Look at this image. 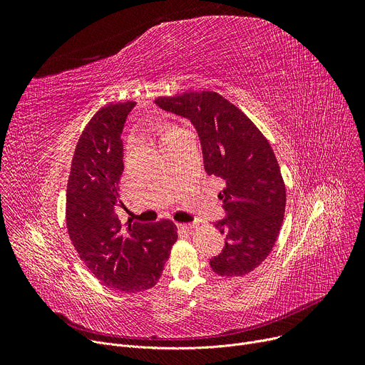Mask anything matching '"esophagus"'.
<instances>
[{
	"instance_id": "esophagus-1",
	"label": "esophagus",
	"mask_w": 365,
	"mask_h": 365,
	"mask_svg": "<svg viewBox=\"0 0 365 365\" xmlns=\"http://www.w3.org/2000/svg\"><path fill=\"white\" fill-rule=\"evenodd\" d=\"M198 226V223H183V225H180V227L182 229H186V231H192V229H195Z\"/></svg>"
}]
</instances>
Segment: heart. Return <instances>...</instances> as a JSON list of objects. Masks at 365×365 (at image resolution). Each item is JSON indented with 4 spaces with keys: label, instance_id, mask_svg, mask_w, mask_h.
<instances>
[{
    "label": "heart",
    "instance_id": "obj_1",
    "mask_svg": "<svg viewBox=\"0 0 365 365\" xmlns=\"http://www.w3.org/2000/svg\"><path fill=\"white\" fill-rule=\"evenodd\" d=\"M176 127H171V125H167V127H163L161 128V134H160V138H161V140L164 139V138H167L168 136V134L173 131V130H175Z\"/></svg>",
    "mask_w": 365,
    "mask_h": 365
}]
</instances>
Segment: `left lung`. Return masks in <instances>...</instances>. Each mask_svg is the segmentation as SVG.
Here are the masks:
<instances>
[{
    "label": "left lung",
    "mask_w": 365,
    "mask_h": 365,
    "mask_svg": "<svg viewBox=\"0 0 365 365\" xmlns=\"http://www.w3.org/2000/svg\"><path fill=\"white\" fill-rule=\"evenodd\" d=\"M155 103L192 121L207 175L225 183L219 198L227 217L215 225L226 235L225 248L210 266L220 277L253 272L271 255L285 212V185L269 142L216 91H187Z\"/></svg>",
    "instance_id": "obj_1"
}]
</instances>
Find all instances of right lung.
<instances>
[{
    "mask_svg": "<svg viewBox=\"0 0 365 365\" xmlns=\"http://www.w3.org/2000/svg\"><path fill=\"white\" fill-rule=\"evenodd\" d=\"M136 102L93 115L75 146L66 187L69 238L87 269L109 289L139 293L161 278L178 227L171 220L121 223L115 215L124 170L121 133Z\"/></svg>",
    "mask_w": 365,
    "mask_h": 365,
    "instance_id": "right-lung-1",
    "label": "right lung"
}]
</instances>
